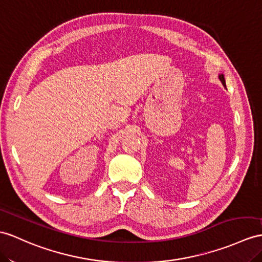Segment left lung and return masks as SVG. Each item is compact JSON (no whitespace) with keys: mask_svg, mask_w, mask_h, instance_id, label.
<instances>
[{"mask_svg":"<svg viewBox=\"0 0 262 262\" xmlns=\"http://www.w3.org/2000/svg\"><path fill=\"white\" fill-rule=\"evenodd\" d=\"M219 79H220V81L222 82L223 86H226V81H225V76H223V74H220V75H219Z\"/></svg>","mask_w":262,"mask_h":262,"instance_id":"1","label":"left lung"}]
</instances>
